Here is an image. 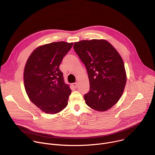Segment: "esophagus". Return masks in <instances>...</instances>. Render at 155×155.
<instances>
[{
	"label": "esophagus",
	"instance_id": "34e87169",
	"mask_svg": "<svg viewBox=\"0 0 155 155\" xmlns=\"http://www.w3.org/2000/svg\"><path fill=\"white\" fill-rule=\"evenodd\" d=\"M72 85H73V86L74 87H77V83H72Z\"/></svg>",
	"mask_w": 155,
	"mask_h": 155
}]
</instances>
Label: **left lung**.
I'll use <instances>...</instances> for the list:
<instances>
[{
  "label": "left lung",
  "mask_w": 155,
  "mask_h": 155,
  "mask_svg": "<svg viewBox=\"0 0 155 155\" xmlns=\"http://www.w3.org/2000/svg\"><path fill=\"white\" fill-rule=\"evenodd\" d=\"M74 49L84 64L90 80V91L84 95L86 104L97 111H106L119 101L126 83L121 57L104 40L75 42Z\"/></svg>",
  "instance_id": "1"
}]
</instances>
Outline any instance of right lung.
<instances>
[{"label": "right lung", "instance_id": "obj_1", "mask_svg": "<svg viewBox=\"0 0 155 155\" xmlns=\"http://www.w3.org/2000/svg\"><path fill=\"white\" fill-rule=\"evenodd\" d=\"M73 43L53 42L37 48L28 58L24 83L30 100L42 111L57 114L68 105L71 94L59 65Z\"/></svg>", "mask_w": 155, "mask_h": 155}]
</instances>
